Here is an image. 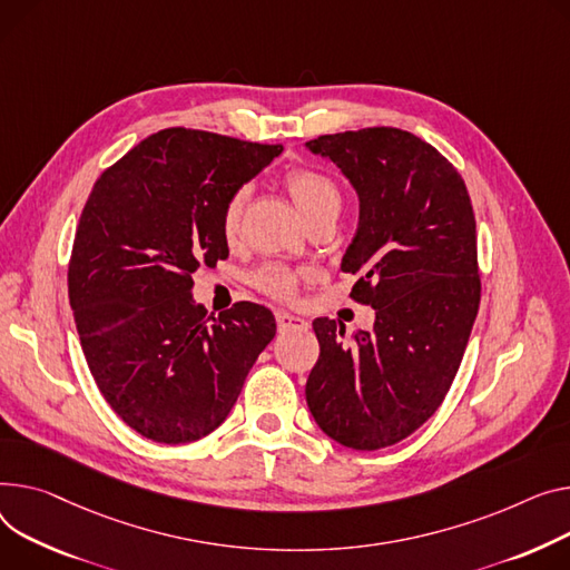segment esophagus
Here are the masks:
<instances>
[{"label":"esophagus","mask_w":570,"mask_h":570,"mask_svg":"<svg viewBox=\"0 0 570 570\" xmlns=\"http://www.w3.org/2000/svg\"><path fill=\"white\" fill-rule=\"evenodd\" d=\"M277 318V330L284 334V332H293V330H307V323L293 316V314H286V312H277L275 314Z\"/></svg>","instance_id":"obj_1"}]
</instances>
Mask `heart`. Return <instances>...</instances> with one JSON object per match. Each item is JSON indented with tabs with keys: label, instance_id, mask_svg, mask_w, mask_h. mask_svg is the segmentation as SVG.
I'll return each instance as SVG.
<instances>
[{
	"label": "heart",
	"instance_id": "heart-1",
	"mask_svg": "<svg viewBox=\"0 0 570 570\" xmlns=\"http://www.w3.org/2000/svg\"><path fill=\"white\" fill-rule=\"evenodd\" d=\"M282 185L286 187V193L291 195L293 204L297 210L305 215L309 226L321 219H334L341 215V208H344V189L341 185L312 167H295L288 169L282 178ZM249 204V185L236 187L234 193L226 197L219 215V229L224 240L234 243L240 236L243 229V215ZM254 286L271 295L275 299H288L295 295L297 288V275L286 268V265L279 263H268L252 277Z\"/></svg>",
	"mask_w": 570,
	"mask_h": 570
}]
</instances>
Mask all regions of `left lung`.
Here are the masks:
<instances>
[{
	"mask_svg": "<svg viewBox=\"0 0 570 570\" xmlns=\"http://www.w3.org/2000/svg\"><path fill=\"white\" fill-rule=\"evenodd\" d=\"M309 148L360 195L341 268L360 275L351 297L375 325L346 338L336 321H314L307 405L338 444L383 449L426 424L459 373L481 299L474 208L459 169L407 130L321 135Z\"/></svg>",
	"mask_w": 570,
	"mask_h": 570,
	"instance_id": "left-lung-1",
	"label": "left lung"
}]
</instances>
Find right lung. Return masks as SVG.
Returning <instances> with one entry per match:
<instances>
[{
    "instance_id": "obj_1",
    "label": "right lung",
    "mask_w": 570,
    "mask_h": 570,
    "mask_svg": "<svg viewBox=\"0 0 570 570\" xmlns=\"http://www.w3.org/2000/svg\"><path fill=\"white\" fill-rule=\"evenodd\" d=\"M282 150L165 128L107 167L82 208L68 261L75 327L100 394L148 440L215 431L275 338V316L256 302L208 316L193 275L229 256L222 206Z\"/></svg>"
}]
</instances>
